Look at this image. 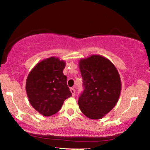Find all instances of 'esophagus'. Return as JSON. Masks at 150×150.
<instances>
[{"instance_id": "1", "label": "esophagus", "mask_w": 150, "mask_h": 150, "mask_svg": "<svg viewBox=\"0 0 150 150\" xmlns=\"http://www.w3.org/2000/svg\"><path fill=\"white\" fill-rule=\"evenodd\" d=\"M70 91H71V93L72 94V96H73V97H74V96H75V89H74L73 88H70Z\"/></svg>"}]
</instances>
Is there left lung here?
I'll return each instance as SVG.
<instances>
[{
    "label": "left lung",
    "mask_w": 150,
    "mask_h": 150,
    "mask_svg": "<svg viewBox=\"0 0 150 150\" xmlns=\"http://www.w3.org/2000/svg\"><path fill=\"white\" fill-rule=\"evenodd\" d=\"M79 68L84 88L78 100L79 109L89 119L103 118L120 97L119 72L110 59L97 54L80 59Z\"/></svg>",
    "instance_id": "left-lung-1"
}]
</instances>
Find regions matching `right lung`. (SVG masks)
<instances>
[{
  "label": "right lung",
  "mask_w": 150,
  "mask_h": 150,
  "mask_svg": "<svg viewBox=\"0 0 150 150\" xmlns=\"http://www.w3.org/2000/svg\"><path fill=\"white\" fill-rule=\"evenodd\" d=\"M66 62L50 57L39 62L28 75L26 92L31 106L45 117L56 114L71 96L63 70Z\"/></svg>",
  "instance_id": "obj_1"
}]
</instances>
